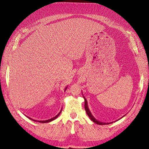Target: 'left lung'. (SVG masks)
I'll use <instances>...</instances> for the list:
<instances>
[{"label":"left lung","mask_w":149,"mask_h":149,"mask_svg":"<svg viewBox=\"0 0 149 149\" xmlns=\"http://www.w3.org/2000/svg\"><path fill=\"white\" fill-rule=\"evenodd\" d=\"M84 99H85V111H86L87 112V114L88 115V116L89 117V118L93 122H95L97 123V124H99V125H105V124H108L109 123H104V122H100V121H98L95 119V118L93 117V116L91 114V113L90 110L89 109V107H88V105H87V101L85 98L84 97Z\"/></svg>","instance_id":"obj_1"}]
</instances>
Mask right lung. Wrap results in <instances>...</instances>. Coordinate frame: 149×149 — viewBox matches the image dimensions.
<instances>
[{
    "label": "right lung",
    "mask_w": 149,
    "mask_h": 149,
    "mask_svg": "<svg viewBox=\"0 0 149 149\" xmlns=\"http://www.w3.org/2000/svg\"><path fill=\"white\" fill-rule=\"evenodd\" d=\"M67 87H65V90H66V89H67ZM61 112H62V110H60V112L58 113V114L56 116H54V118H51V119H49V120H43V121H41V120H33V119H31V118H30L29 117H27V118H29L30 120H32L33 121H35V122H40V123H47V122H52V120H55L56 119V118H57L58 117V116L60 114V113H61Z\"/></svg>",
    "instance_id": "right-lung-1"
}]
</instances>
